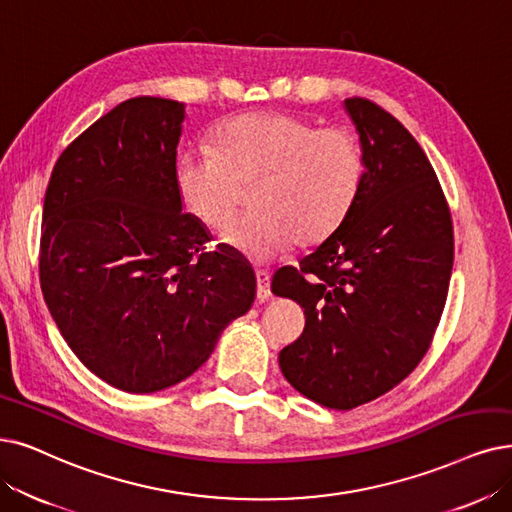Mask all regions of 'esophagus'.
<instances>
[{
    "mask_svg": "<svg viewBox=\"0 0 512 512\" xmlns=\"http://www.w3.org/2000/svg\"><path fill=\"white\" fill-rule=\"evenodd\" d=\"M256 296L262 302L271 298V275L267 271H256Z\"/></svg>",
    "mask_w": 512,
    "mask_h": 512,
    "instance_id": "1",
    "label": "esophagus"
}]
</instances>
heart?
Instances as JSON below:
<instances>
[{
    "mask_svg": "<svg viewBox=\"0 0 512 512\" xmlns=\"http://www.w3.org/2000/svg\"><path fill=\"white\" fill-rule=\"evenodd\" d=\"M365 174L359 138L317 128L292 113H248L218 128L214 149L178 159L176 189L206 229L222 231L252 189V214L224 235L235 252L267 262L292 241L300 248L330 237L351 212Z\"/></svg>",
    "mask_w": 512,
    "mask_h": 512,
    "instance_id": "heart-1",
    "label": "heart"
}]
</instances>
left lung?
<instances>
[{"label":"left lung","mask_w":512,"mask_h":512,"mask_svg":"<svg viewBox=\"0 0 512 512\" xmlns=\"http://www.w3.org/2000/svg\"><path fill=\"white\" fill-rule=\"evenodd\" d=\"M365 174L351 212L273 294L304 309V330L279 367L304 397L353 410L395 388L426 355L454 264V227L439 178L399 119L346 98Z\"/></svg>","instance_id":"left-lung-1"}]
</instances>
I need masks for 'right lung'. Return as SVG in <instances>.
Listing matches in <instances>:
<instances>
[{
  "label": "right lung",
  "instance_id": "1",
  "mask_svg": "<svg viewBox=\"0 0 512 512\" xmlns=\"http://www.w3.org/2000/svg\"><path fill=\"white\" fill-rule=\"evenodd\" d=\"M182 119L178 100L121 102L60 153L46 189V304L77 359L126 393L189 378L256 296L248 264L182 214Z\"/></svg>",
  "mask_w": 512,
  "mask_h": 512
}]
</instances>
